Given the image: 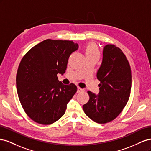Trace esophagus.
<instances>
[{"label": "esophagus", "instance_id": "1", "mask_svg": "<svg viewBox=\"0 0 151 151\" xmlns=\"http://www.w3.org/2000/svg\"><path fill=\"white\" fill-rule=\"evenodd\" d=\"M83 91H84L83 89L79 88V87H78V88H77V93H81V92H83Z\"/></svg>", "mask_w": 151, "mask_h": 151}]
</instances>
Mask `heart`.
<instances>
[{"instance_id":"1","label":"heart","mask_w":151,"mask_h":151,"mask_svg":"<svg viewBox=\"0 0 151 151\" xmlns=\"http://www.w3.org/2000/svg\"><path fill=\"white\" fill-rule=\"evenodd\" d=\"M85 53L86 57H94L98 58L99 57V50L96 45L93 43H91L86 47Z\"/></svg>"}]
</instances>
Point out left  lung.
<instances>
[{"instance_id":"obj_1","label":"left lung","mask_w":151,"mask_h":151,"mask_svg":"<svg viewBox=\"0 0 151 151\" xmlns=\"http://www.w3.org/2000/svg\"><path fill=\"white\" fill-rule=\"evenodd\" d=\"M96 76L101 82L98 85L99 93L88 91L89 100L83 105V109L94 122L105 123L115 119L122 112L130 94L131 69L120 48L111 44L105 45Z\"/></svg>"}]
</instances>
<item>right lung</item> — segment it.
<instances>
[{"label": "right lung", "instance_id": "right-lung-1", "mask_svg": "<svg viewBox=\"0 0 151 151\" xmlns=\"http://www.w3.org/2000/svg\"><path fill=\"white\" fill-rule=\"evenodd\" d=\"M78 48L72 41L48 39L22 58L16 75L17 91L24 111L33 121L49 125L64 115L77 86L63 84L57 74L65 72L68 58Z\"/></svg>", "mask_w": 151, "mask_h": 151}]
</instances>
